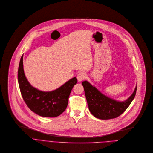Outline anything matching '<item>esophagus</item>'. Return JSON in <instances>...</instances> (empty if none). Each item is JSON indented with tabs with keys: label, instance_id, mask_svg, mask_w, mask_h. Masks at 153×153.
<instances>
[{
	"label": "esophagus",
	"instance_id": "esophagus-1",
	"mask_svg": "<svg viewBox=\"0 0 153 153\" xmlns=\"http://www.w3.org/2000/svg\"><path fill=\"white\" fill-rule=\"evenodd\" d=\"M86 78V74L84 72H80L77 75V79L78 81H81L85 79Z\"/></svg>",
	"mask_w": 153,
	"mask_h": 153
}]
</instances>
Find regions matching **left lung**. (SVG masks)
<instances>
[{"label":"left lung","instance_id":"8db88e82","mask_svg":"<svg viewBox=\"0 0 153 153\" xmlns=\"http://www.w3.org/2000/svg\"><path fill=\"white\" fill-rule=\"evenodd\" d=\"M84 92L91 113L100 119H110L123 114L129 107L136 95L137 86L131 97L124 102H119L102 94L88 82H82Z\"/></svg>","mask_w":153,"mask_h":153}]
</instances>
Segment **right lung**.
Returning <instances> with one entry per match:
<instances>
[{"instance_id":"1","label":"right lung","mask_w":153,"mask_h":153,"mask_svg":"<svg viewBox=\"0 0 153 153\" xmlns=\"http://www.w3.org/2000/svg\"><path fill=\"white\" fill-rule=\"evenodd\" d=\"M18 82L23 99L30 110L41 116L55 117L66 110L71 90L77 83V79L76 77L72 78L54 91H40L30 85L25 77L22 55L18 69Z\"/></svg>"}]
</instances>
